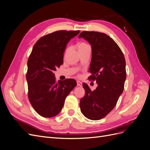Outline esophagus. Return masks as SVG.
Instances as JSON below:
<instances>
[{"mask_svg":"<svg viewBox=\"0 0 150 150\" xmlns=\"http://www.w3.org/2000/svg\"><path fill=\"white\" fill-rule=\"evenodd\" d=\"M77 85L78 86H83L82 82H81L80 81H77Z\"/></svg>","mask_w":150,"mask_h":150,"instance_id":"34e87169","label":"esophagus"}]
</instances>
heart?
<instances>
[{
  "label": "heart",
  "mask_w": 150,
  "mask_h": 150,
  "mask_svg": "<svg viewBox=\"0 0 150 150\" xmlns=\"http://www.w3.org/2000/svg\"><path fill=\"white\" fill-rule=\"evenodd\" d=\"M88 46V45L86 44H85V43H84V42L79 43V44H78V50H79V49H81V48H83V47H85V46ZM69 47H67V48L66 49L65 53L66 54L68 51H69Z\"/></svg>",
  "instance_id": "heart-1"
}]
</instances>
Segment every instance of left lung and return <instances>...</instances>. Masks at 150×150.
<instances>
[{
    "label": "left lung",
    "mask_w": 150,
    "mask_h": 150,
    "mask_svg": "<svg viewBox=\"0 0 150 150\" xmlns=\"http://www.w3.org/2000/svg\"><path fill=\"white\" fill-rule=\"evenodd\" d=\"M79 38L91 45V75L88 78L98 84L96 89L91 91L88 84L83 83L86 94L80 101L81 111L87 118L99 120L113 110L123 91L126 78L125 58L118 45L106 34L83 31Z\"/></svg>",
    "instance_id": "obj_1"
}]
</instances>
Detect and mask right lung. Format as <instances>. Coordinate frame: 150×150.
<instances>
[{
    "label": "right lung",
    "mask_w": 150,
    "mask_h": 150,
    "mask_svg": "<svg viewBox=\"0 0 150 150\" xmlns=\"http://www.w3.org/2000/svg\"><path fill=\"white\" fill-rule=\"evenodd\" d=\"M79 30H57L45 35L35 42L28 61L26 79L32 106L44 117L60 112L64 101L77 85L74 79L56 80L53 73L63 64L66 44Z\"/></svg>",
    "instance_id": "1"
}]
</instances>
